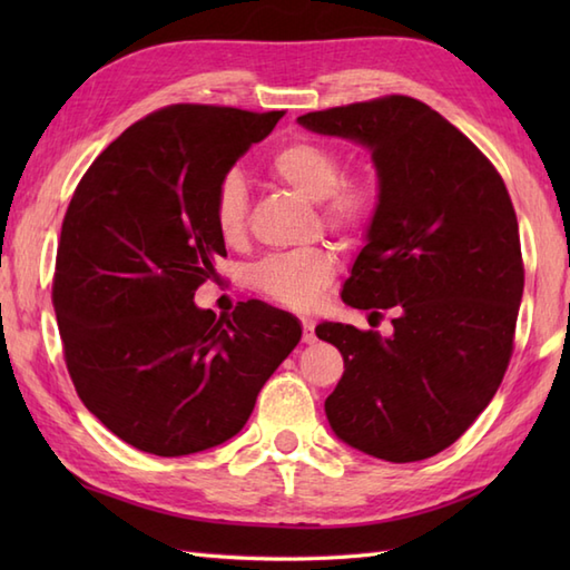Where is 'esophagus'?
I'll use <instances>...</instances> for the list:
<instances>
[{
    "label": "esophagus",
    "mask_w": 570,
    "mask_h": 570,
    "mask_svg": "<svg viewBox=\"0 0 570 570\" xmlns=\"http://www.w3.org/2000/svg\"><path fill=\"white\" fill-rule=\"evenodd\" d=\"M301 323H304V343L313 345L316 343V323H313L311 318H304Z\"/></svg>",
    "instance_id": "34e87169"
}]
</instances>
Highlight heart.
Segmentation results:
<instances>
[{
  "label": "heart",
  "instance_id": "1",
  "mask_svg": "<svg viewBox=\"0 0 570 570\" xmlns=\"http://www.w3.org/2000/svg\"><path fill=\"white\" fill-rule=\"evenodd\" d=\"M269 174L301 198L321 203V223L333 233L357 237L372 220L377 205L372 186L362 178L343 180V159L331 144L296 137L276 149L269 159ZM213 217L217 235L227 245H239L247 237L249 193L239 174H227L217 184ZM333 276L335 257L323 247L274 254L252 269V282L262 294L298 311L316 306Z\"/></svg>",
  "mask_w": 570,
  "mask_h": 570
}]
</instances>
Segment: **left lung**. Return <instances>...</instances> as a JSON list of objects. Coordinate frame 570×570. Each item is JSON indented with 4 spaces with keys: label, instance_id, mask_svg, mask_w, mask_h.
Wrapping results in <instances>:
<instances>
[{
    "label": "left lung",
    "instance_id": "1",
    "mask_svg": "<svg viewBox=\"0 0 570 570\" xmlns=\"http://www.w3.org/2000/svg\"><path fill=\"white\" fill-rule=\"evenodd\" d=\"M298 125L370 151L377 205L341 296L370 318L394 308L390 335L333 321L316 328L345 360L325 416L367 455L431 458L485 411L510 365L524 292L510 193L463 131L406 95Z\"/></svg>",
    "mask_w": 570,
    "mask_h": 570
}]
</instances>
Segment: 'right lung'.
Here are the masks:
<instances>
[{
	"label": "right lung",
	"mask_w": 570,
	"mask_h": 570,
	"mask_svg": "<svg viewBox=\"0 0 570 570\" xmlns=\"http://www.w3.org/2000/svg\"><path fill=\"white\" fill-rule=\"evenodd\" d=\"M278 119L171 105L125 129L72 193L53 278L66 365L90 414L144 453L233 439L301 341L292 313L264 301L220 318L193 301L227 254L217 184Z\"/></svg>",
	"instance_id": "obj_1"
}]
</instances>
